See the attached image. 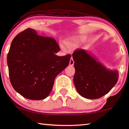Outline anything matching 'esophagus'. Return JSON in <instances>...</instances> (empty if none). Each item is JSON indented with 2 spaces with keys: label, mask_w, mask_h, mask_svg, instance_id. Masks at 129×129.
<instances>
[{
  "label": "esophagus",
  "mask_w": 129,
  "mask_h": 129,
  "mask_svg": "<svg viewBox=\"0 0 129 129\" xmlns=\"http://www.w3.org/2000/svg\"><path fill=\"white\" fill-rule=\"evenodd\" d=\"M74 61L73 60V58L71 57V59H70V61H69V65L70 66H73V64H74Z\"/></svg>",
  "instance_id": "1"
}]
</instances>
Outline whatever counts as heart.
<instances>
[{"instance_id": "heart-1", "label": "heart", "mask_w": 129, "mask_h": 129, "mask_svg": "<svg viewBox=\"0 0 129 129\" xmlns=\"http://www.w3.org/2000/svg\"><path fill=\"white\" fill-rule=\"evenodd\" d=\"M84 38L81 35H77L74 36L68 39L67 40L65 41V44L67 48L69 49H73L76 48L84 40ZM61 48L64 49L65 47L61 45Z\"/></svg>"}]
</instances>
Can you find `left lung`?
<instances>
[{
  "label": "left lung",
  "mask_w": 129,
  "mask_h": 129,
  "mask_svg": "<svg viewBox=\"0 0 129 129\" xmlns=\"http://www.w3.org/2000/svg\"><path fill=\"white\" fill-rule=\"evenodd\" d=\"M75 73L73 81L78 93L84 98L97 99L110 91L118 80V69H108L90 52L78 49L73 52Z\"/></svg>",
  "instance_id": "obj_1"
}]
</instances>
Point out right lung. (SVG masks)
Returning a JSON list of instances; mask_svg holds the SVG:
<instances>
[{
	"label": "right lung",
	"instance_id": "1",
	"mask_svg": "<svg viewBox=\"0 0 129 129\" xmlns=\"http://www.w3.org/2000/svg\"><path fill=\"white\" fill-rule=\"evenodd\" d=\"M54 39L39 36L27 28L15 37L7 55L11 83L17 93L26 99L47 98L57 76L68 67L71 55L59 57Z\"/></svg>",
	"mask_w": 129,
	"mask_h": 129
}]
</instances>
